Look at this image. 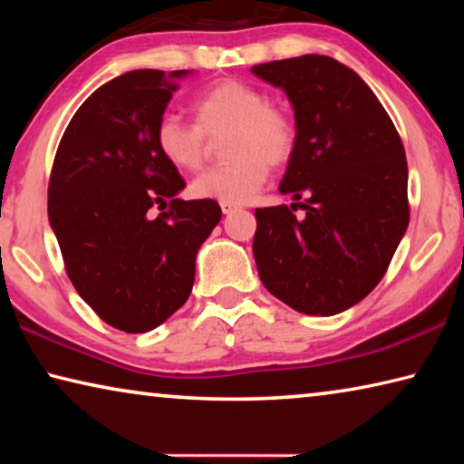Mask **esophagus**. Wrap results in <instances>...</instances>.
Masks as SVG:
<instances>
[{
	"label": "esophagus",
	"mask_w": 464,
	"mask_h": 464,
	"mask_svg": "<svg viewBox=\"0 0 464 464\" xmlns=\"http://www.w3.org/2000/svg\"><path fill=\"white\" fill-rule=\"evenodd\" d=\"M221 210H223V215H231V213H235V210H237V204L221 202Z\"/></svg>",
	"instance_id": "34e87169"
}]
</instances>
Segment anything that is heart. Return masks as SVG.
<instances>
[{
  "mask_svg": "<svg viewBox=\"0 0 464 464\" xmlns=\"http://www.w3.org/2000/svg\"><path fill=\"white\" fill-rule=\"evenodd\" d=\"M192 114L196 124L163 114L155 124L153 139L163 160L178 169L194 171L207 160V137L229 129L225 153L231 160L194 179L190 190L198 198L247 202L268 179V166H285L296 151L295 116L268 102L266 93L251 83L239 80L210 83L194 98Z\"/></svg>",
  "mask_w": 464,
  "mask_h": 464,
  "instance_id": "1",
  "label": "heart"
}]
</instances>
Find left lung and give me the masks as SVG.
<instances>
[{
    "label": "left lung",
    "mask_w": 464,
    "mask_h": 464,
    "mask_svg": "<svg viewBox=\"0 0 464 464\" xmlns=\"http://www.w3.org/2000/svg\"><path fill=\"white\" fill-rule=\"evenodd\" d=\"M286 92L298 129L280 182L305 210L256 208L254 257L264 286L304 315H335L379 285L410 223L401 137L356 72L325 54L262 63Z\"/></svg>",
    "instance_id": "obj_1"
}]
</instances>
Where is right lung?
<instances>
[{
    "label": "right lung",
    "instance_id": "obj_1",
    "mask_svg": "<svg viewBox=\"0 0 464 464\" xmlns=\"http://www.w3.org/2000/svg\"><path fill=\"white\" fill-rule=\"evenodd\" d=\"M186 73L137 69L104 83L53 161L49 221L67 276L127 334L151 332L188 301L196 254L223 215L217 200L178 198L184 178L155 147V124ZM153 206L164 213L153 218Z\"/></svg>",
    "mask_w": 464,
    "mask_h": 464
}]
</instances>
